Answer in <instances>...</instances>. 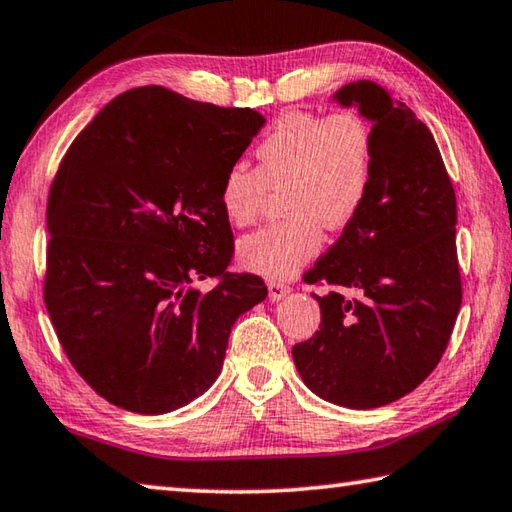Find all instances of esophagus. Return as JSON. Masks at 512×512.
Masks as SVG:
<instances>
[{"label":"esophagus","mask_w":512,"mask_h":512,"mask_svg":"<svg viewBox=\"0 0 512 512\" xmlns=\"http://www.w3.org/2000/svg\"><path fill=\"white\" fill-rule=\"evenodd\" d=\"M267 288H270V299L272 301H281V299H285L292 292L290 285L279 283V281H270V285H267Z\"/></svg>","instance_id":"34e87169"}]
</instances>
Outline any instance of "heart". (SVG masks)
<instances>
[{"label": "heart", "mask_w": 512, "mask_h": 512, "mask_svg": "<svg viewBox=\"0 0 512 512\" xmlns=\"http://www.w3.org/2000/svg\"><path fill=\"white\" fill-rule=\"evenodd\" d=\"M256 170L233 164L220 179V209L245 227L261 215L267 188H281L288 218L238 242L240 263L270 279L297 274L324 242L364 209L373 182V130L360 114L285 112L256 150Z\"/></svg>", "instance_id": "heart-1"}]
</instances>
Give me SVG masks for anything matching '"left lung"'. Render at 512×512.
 <instances>
[{"label": "left lung", "mask_w": 512, "mask_h": 512, "mask_svg": "<svg viewBox=\"0 0 512 512\" xmlns=\"http://www.w3.org/2000/svg\"><path fill=\"white\" fill-rule=\"evenodd\" d=\"M333 98L371 121L373 182L360 215L303 276L333 290L312 294L321 324L292 357L319 398L375 409L414 391L450 342L463 297L456 197L432 132L405 103L371 80Z\"/></svg>", "instance_id": "8db88e82"}]
</instances>
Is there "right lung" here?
Listing matches in <instances>:
<instances>
[{
	"mask_svg": "<svg viewBox=\"0 0 512 512\" xmlns=\"http://www.w3.org/2000/svg\"><path fill=\"white\" fill-rule=\"evenodd\" d=\"M265 116L137 87L71 143L47 204L44 303L62 348L98 396L168 414L218 380L231 328L267 297L231 274L224 170ZM218 278L209 293L196 281Z\"/></svg>",
	"mask_w": 512,
	"mask_h": 512,
	"instance_id": "right-lung-1",
	"label": "right lung"
}]
</instances>
